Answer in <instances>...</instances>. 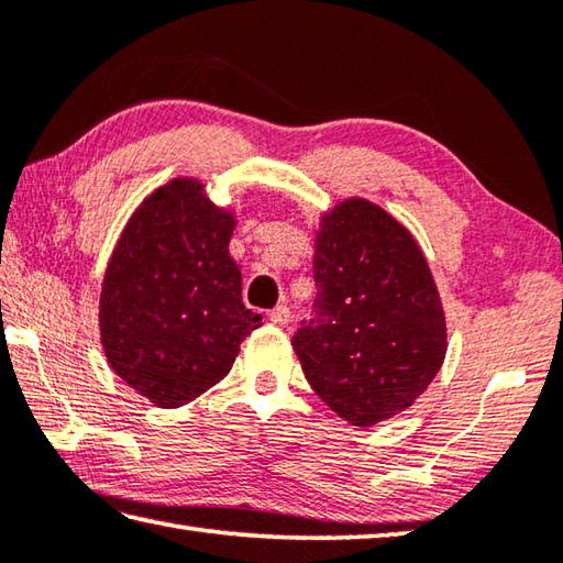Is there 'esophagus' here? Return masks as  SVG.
<instances>
[{"label":"esophagus","instance_id":"obj_1","mask_svg":"<svg viewBox=\"0 0 563 563\" xmlns=\"http://www.w3.org/2000/svg\"><path fill=\"white\" fill-rule=\"evenodd\" d=\"M269 321L274 323V325H282V328H286L291 323V311L286 309V306H277V309H272L269 311Z\"/></svg>","mask_w":563,"mask_h":563}]
</instances>
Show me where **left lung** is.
<instances>
[{
    "label": "left lung",
    "instance_id": "obj_1",
    "mask_svg": "<svg viewBox=\"0 0 563 563\" xmlns=\"http://www.w3.org/2000/svg\"><path fill=\"white\" fill-rule=\"evenodd\" d=\"M316 321L294 335L313 391L353 427L397 417L446 357V313L419 242L385 208L345 198L313 240Z\"/></svg>",
    "mask_w": 563,
    "mask_h": 563
}]
</instances>
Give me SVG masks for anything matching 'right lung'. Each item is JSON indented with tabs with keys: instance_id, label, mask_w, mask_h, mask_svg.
I'll use <instances>...</instances> for the list:
<instances>
[{
	"instance_id": "1",
	"label": "right lung",
	"mask_w": 563,
	"mask_h": 563,
	"mask_svg": "<svg viewBox=\"0 0 563 563\" xmlns=\"http://www.w3.org/2000/svg\"><path fill=\"white\" fill-rule=\"evenodd\" d=\"M235 210L178 176L146 196L110 254L100 291V343L110 367L152 405L184 407L230 373L262 325L242 303L230 257Z\"/></svg>"
}]
</instances>
